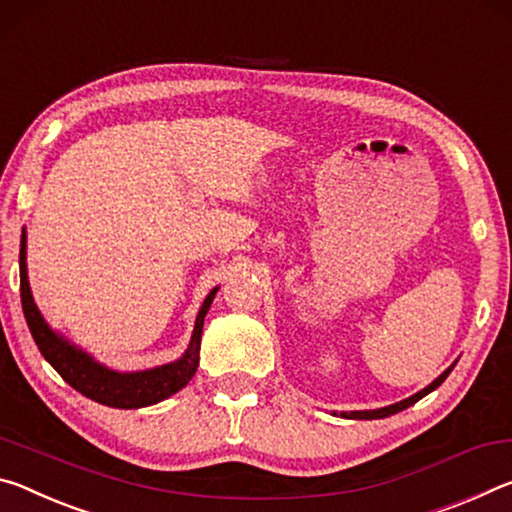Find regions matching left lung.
Instances as JSON below:
<instances>
[{
	"label": "left lung",
	"mask_w": 512,
	"mask_h": 512,
	"mask_svg": "<svg viewBox=\"0 0 512 512\" xmlns=\"http://www.w3.org/2000/svg\"><path fill=\"white\" fill-rule=\"evenodd\" d=\"M454 365H456V363H454ZM454 365H449L447 370L438 376V379L426 385L424 390H420V392H417V395H413V397H408V399H404V401H397V404H392V406L376 408V410H351V413H340V417H347V420H383V417L395 415V413H399V410H406L408 406H413L415 401H420L422 397L429 395V392H433L435 388H440V383L445 381L447 376L451 374V370H454ZM335 415H338V413H335Z\"/></svg>",
	"instance_id": "obj_1"
}]
</instances>
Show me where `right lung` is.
I'll list each match as a JSON object with an SVG mask.
<instances>
[{
	"label": "right lung",
	"mask_w": 512,
	"mask_h": 512,
	"mask_svg": "<svg viewBox=\"0 0 512 512\" xmlns=\"http://www.w3.org/2000/svg\"><path fill=\"white\" fill-rule=\"evenodd\" d=\"M213 288L208 292L204 304H201L195 329L190 335V345L183 351V356L172 360L167 365L152 367V370H140V372H117L113 367H106L104 363L92 358L88 351L74 345L54 331L47 324L43 313L38 311L36 301H33L31 288H29V274H27V231L22 229L20 240V295H22V311L27 317L29 331L36 340L40 354L54 370L63 376V379L72 385L74 390L81 392L83 397H88L97 404L111 406V408H145L158 404L167 397H172L174 392L186 388L188 381L195 376L199 365V347H201V331H204V317L211 308L213 299L217 295Z\"/></svg>",
	"instance_id": "obj_1"
}]
</instances>
